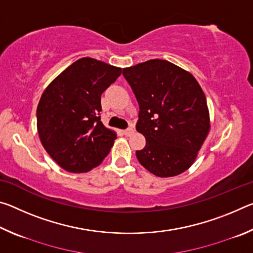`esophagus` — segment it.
Masks as SVG:
<instances>
[{
    "instance_id": "obj_1",
    "label": "esophagus",
    "mask_w": 253,
    "mask_h": 253,
    "mask_svg": "<svg viewBox=\"0 0 253 253\" xmlns=\"http://www.w3.org/2000/svg\"><path fill=\"white\" fill-rule=\"evenodd\" d=\"M134 131H135L134 128H132V127H128L127 129L124 130V134H125L126 136H130V135L134 134Z\"/></svg>"
}]
</instances>
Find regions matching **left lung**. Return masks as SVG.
<instances>
[{
  "mask_svg": "<svg viewBox=\"0 0 253 253\" xmlns=\"http://www.w3.org/2000/svg\"><path fill=\"white\" fill-rule=\"evenodd\" d=\"M123 75L139 105L136 129L146 138L137 160L158 177L185 172L210 130L201 85L190 72L161 59L124 68Z\"/></svg>",
  "mask_w": 253,
  "mask_h": 253,
  "instance_id": "left-lung-1",
  "label": "left lung"
}]
</instances>
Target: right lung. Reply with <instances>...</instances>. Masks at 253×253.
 I'll return each instance as SVG.
<instances>
[{"label":"right lung","instance_id":"obj_1","mask_svg":"<svg viewBox=\"0 0 253 253\" xmlns=\"http://www.w3.org/2000/svg\"><path fill=\"white\" fill-rule=\"evenodd\" d=\"M121 74L122 68L81 58L45 88L37 108L38 132L60 168L85 173L108 155L117 135L100 122L101 93Z\"/></svg>","mask_w":253,"mask_h":253}]
</instances>
